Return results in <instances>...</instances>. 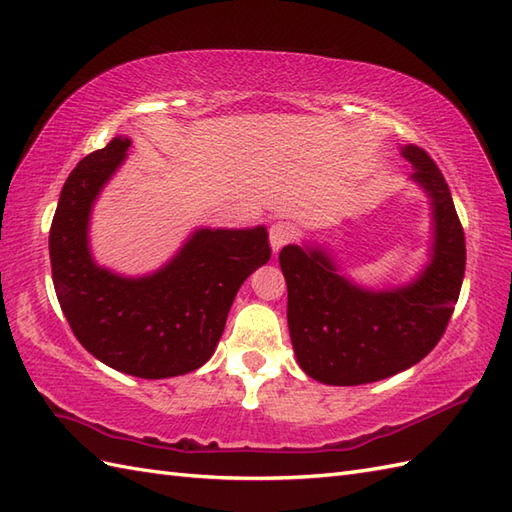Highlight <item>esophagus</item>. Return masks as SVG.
<instances>
[{"mask_svg":"<svg viewBox=\"0 0 512 512\" xmlns=\"http://www.w3.org/2000/svg\"><path fill=\"white\" fill-rule=\"evenodd\" d=\"M296 238V227L292 222H274L270 227V246H272V253H279L285 244H290Z\"/></svg>","mask_w":512,"mask_h":512,"instance_id":"34e87169","label":"esophagus"}]
</instances>
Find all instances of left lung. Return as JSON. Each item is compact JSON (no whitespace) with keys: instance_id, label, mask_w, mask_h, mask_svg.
<instances>
[{"instance_id":"1","label":"left lung","mask_w":512,"mask_h":512,"mask_svg":"<svg viewBox=\"0 0 512 512\" xmlns=\"http://www.w3.org/2000/svg\"><path fill=\"white\" fill-rule=\"evenodd\" d=\"M411 179L430 196L435 242L419 277L393 290H365L337 272L322 248L285 246L287 326L298 365L324 385L383 381L422 361L445 333L465 277V233L448 183L430 155L406 144Z\"/></svg>"}]
</instances>
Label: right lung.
I'll return each instance as SVG.
<instances>
[{"mask_svg":"<svg viewBox=\"0 0 512 512\" xmlns=\"http://www.w3.org/2000/svg\"><path fill=\"white\" fill-rule=\"evenodd\" d=\"M131 140L112 138L73 168L49 229L51 277L73 335L90 355L138 378L188 374L214 355L233 298L270 259L266 227L196 229L147 277L95 264L90 209L125 160Z\"/></svg>","mask_w":512,"mask_h":512,"instance_id":"1","label":"right lung"}]
</instances>
